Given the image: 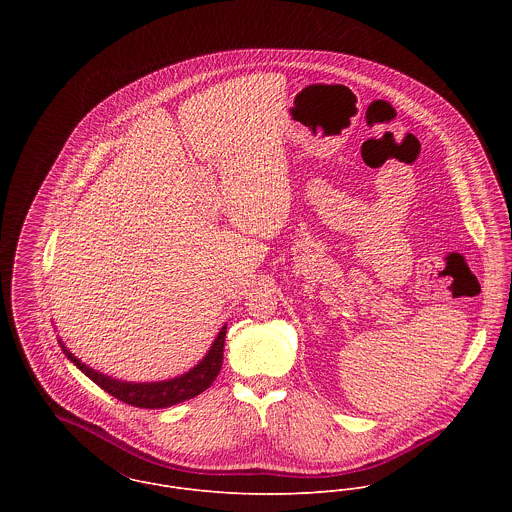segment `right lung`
I'll use <instances>...</instances> for the list:
<instances>
[{"mask_svg":"<svg viewBox=\"0 0 512 512\" xmlns=\"http://www.w3.org/2000/svg\"><path fill=\"white\" fill-rule=\"evenodd\" d=\"M224 337H226V325L220 329L211 349L197 365L175 378L157 380V382H126V380L112 378L108 374H102V372L80 363L65 347L63 339H59V345H61L63 353L67 355V359L76 368H80L92 382H96L102 390H106L108 394H112L114 398L130 404V406L155 410V408H169L173 404L191 400V398L199 396L201 392H205L213 384V380L217 378L220 366H222Z\"/></svg>","mask_w":512,"mask_h":512,"instance_id":"obj_1","label":"right lung"}]
</instances>
